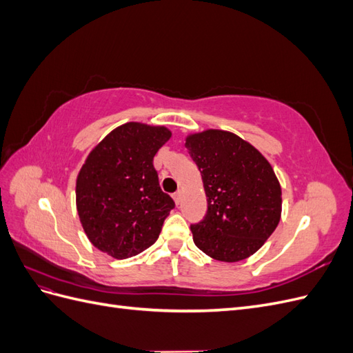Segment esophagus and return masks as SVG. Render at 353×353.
Returning <instances> with one entry per match:
<instances>
[{"mask_svg": "<svg viewBox=\"0 0 353 353\" xmlns=\"http://www.w3.org/2000/svg\"><path fill=\"white\" fill-rule=\"evenodd\" d=\"M174 200H175L176 205H179L181 200H183V190H178V191H176V193L174 194Z\"/></svg>", "mask_w": 353, "mask_h": 353, "instance_id": "1", "label": "esophagus"}]
</instances>
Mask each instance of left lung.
Instances as JSON below:
<instances>
[{"instance_id": "1", "label": "left lung", "mask_w": 353, "mask_h": 353, "mask_svg": "<svg viewBox=\"0 0 353 353\" xmlns=\"http://www.w3.org/2000/svg\"><path fill=\"white\" fill-rule=\"evenodd\" d=\"M208 197V213L191 225L197 248L221 262L258 252L281 219V185L268 160L249 141L222 130L188 134Z\"/></svg>"}]
</instances>
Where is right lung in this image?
<instances>
[{
  "label": "right lung",
  "mask_w": 353,
  "mask_h": 353,
  "mask_svg": "<svg viewBox=\"0 0 353 353\" xmlns=\"http://www.w3.org/2000/svg\"><path fill=\"white\" fill-rule=\"evenodd\" d=\"M166 126L128 122L90 152L77 178V210L88 240L114 259L141 253L157 240L175 203L159 185L153 157Z\"/></svg>",
  "instance_id": "add662e5"
}]
</instances>
